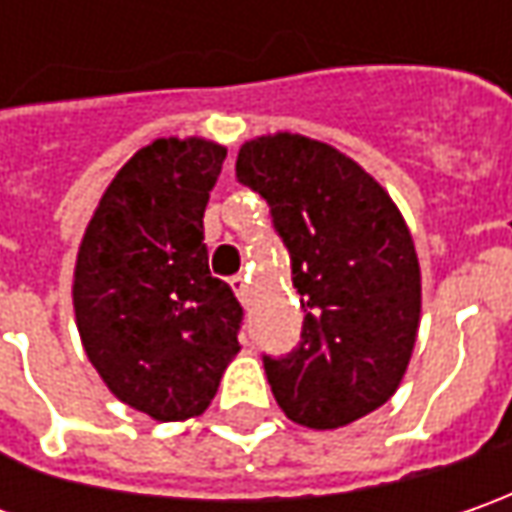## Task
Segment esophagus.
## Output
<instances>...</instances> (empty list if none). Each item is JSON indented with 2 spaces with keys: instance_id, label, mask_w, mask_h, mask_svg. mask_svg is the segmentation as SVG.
Segmentation results:
<instances>
[{
  "instance_id": "obj_1",
  "label": "esophagus",
  "mask_w": 512,
  "mask_h": 512,
  "mask_svg": "<svg viewBox=\"0 0 512 512\" xmlns=\"http://www.w3.org/2000/svg\"><path fill=\"white\" fill-rule=\"evenodd\" d=\"M230 287H233V293H236V299H239L242 305H247V302H250V287H247V276H242V273H239V276H233V279H230Z\"/></svg>"
}]
</instances>
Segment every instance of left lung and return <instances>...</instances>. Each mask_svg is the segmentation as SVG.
<instances>
[{"label": "left lung", "mask_w": 512, "mask_h": 512, "mask_svg": "<svg viewBox=\"0 0 512 512\" xmlns=\"http://www.w3.org/2000/svg\"><path fill=\"white\" fill-rule=\"evenodd\" d=\"M236 179L270 205L305 310L299 347L265 356L276 402L313 430L373 413L402 382L422 316L399 207L350 156L299 133L245 142Z\"/></svg>", "instance_id": "obj_1"}]
</instances>
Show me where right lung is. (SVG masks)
I'll list each match as a JSON object with an SVG mask.
<instances>
[{"label":"right lung","mask_w":512,"mask_h":512,"mask_svg":"<svg viewBox=\"0 0 512 512\" xmlns=\"http://www.w3.org/2000/svg\"><path fill=\"white\" fill-rule=\"evenodd\" d=\"M225 156L199 136L136 150L76 256L73 310L90 364L156 422L202 416L239 353L242 305L210 276L202 225Z\"/></svg>","instance_id":"add662e5"}]
</instances>
